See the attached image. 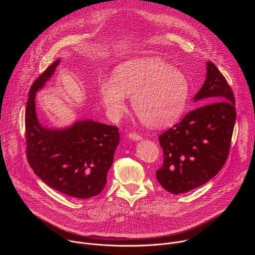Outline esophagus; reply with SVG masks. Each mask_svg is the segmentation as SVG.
Wrapping results in <instances>:
<instances>
[{
  "mask_svg": "<svg viewBox=\"0 0 255 255\" xmlns=\"http://www.w3.org/2000/svg\"><path fill=\"white\" fill-rule=\"evenodd\" d=\"M128 137H129L130 139L134 140V141H139V140L142 139V137H141L139 134H137V133H129V134H128Z\"/></svg>",
  "mask_w": 255,
  "mask_h": 255,
  "instance_id": "esophagus-1",
  "label": "esophagus"
}]
</instances>
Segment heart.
<instances>
[{
  "label": "heart",
  "mask_w": 255,
  "mask_h": 255,
  "mask_svg": "<svg viewBox=\"0 0 255 255\" xmlns=\"http://www.w3.org/2000/svg\"><path fill=\"white\" fill-rule=\"evenodd\" d=\"M99 95L108 115L120 118L126 109V96L139 120L151 128H164L183 114L189 96V83L183 72L157 57L129 59L114 71L113 79H102Z\"/></svg>",
  "instance_id": "heart-1"
}]
</instances>
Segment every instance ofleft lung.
<instances>
[{
  "label": "left lung",
  "instance_id": "8db88e82",
  "mask_svg": "<svg viewBox=\"0 0 255 255\" xmlns=\"http://www.w3.org/2000/svg\"><path fill=\"white\" fill-rule=\"evenodd\" d=\"M202 105L159 135L163 164L156 171L161 187L174 195L199 188L225 164L236 120L235 99L226 79L207 62L205 83L194 97Z\"/></svg>",
  "mask_w": 255,
  "mask_h": 255
}]
</instances>
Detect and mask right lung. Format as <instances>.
I'll return each mask as SVG.
<instances>
[{
	"label": "right lung",
	"instance_id": "1",
	"mask_svg": "<svg viewBox=\"0 0 255 255\" xmlns=\"http://www.w3.org/2000/svg\"><path fill=\"white\" fill-rule=\"evenodd\" d=\"M56 59L29 91L25 111L26 155L29 165L50 188L76 199L99 195L106 186L119 144L117 126L94 120L77 121L63 129H49L36 115V92L51 78Z\"/></svg>",
	"mask_w": 255,
	"mask_h": 255
}]
</instances>
